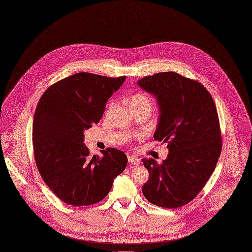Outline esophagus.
Returning <instances> with one entry per match:
<instances>
[{
  "instance_id": "esophagus-1",
  "label": "esophagus",
  "mask_w": 252,
  "mask_h": 252,
  "mask_svg": "<svg viewBox=\"0 0 252 252\" xmlns=\"http://www.w3.org/2000/svg\"><path fill=\"white\" fill-rule=\"evenodd\" d=\"M127 159H128V162L130 164H134V165H136V164H138L140 162L139 159L136 156H133V155H128Z\"/></svg>"
}]
</instances>
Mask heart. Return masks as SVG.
I'll return each instance as SVG.
<instances>
[{
	"label": "heart",
	"mask_w": 252,
	"mask_h": 252,
	"mask_svg": "<svg viewBox=\"0 0 252 252\" xmlns=\"http://www.w3.org/2000/svg\"><path fill=\"white\" fill-rule=\"evenodd\" d=\"M129 106L132 110L142 109V108H152V101L150 97L144 93H135L130 97ZM114 107V102H111L107 108L106 113L108 114Z\"/></svg>",
	"instance_id": "heart-1"
}]
</instances>
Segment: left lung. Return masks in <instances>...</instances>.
<instances>
[{
    "label": "left lung",
    "mask_w": 252,
    "mask_h": 252,
    "mask_svg": "<svg viewBox=\"0 0 252 252\" xmlns=\"http://www.w3.org/2000/svg\"><path fill=\"white\" fill-rule=\"evenodd\" d=\"M137 84L157 99L160 114L153 137L168 143L169 149L161 164L152 158L142 159L149 172L143 196L158 207H183L204 188L220 155L215 102L200 82L175 72L145 76Z\"/></svg>",
    "instance_id": "8db88e82"
}]
</instances>
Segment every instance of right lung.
I'll return each mask as SVG.
<instances>
[{
  "label": "right lung",
  "instance_id": "1",
  "mask_svg": "<svg viewBox=\"0 0 252 252\" xmlns=\"http://www.w3.org/2000/svg\"><path fill=\"white\" fill-rule=\"evenodd\" d=\"M125 79L76 73L54 83L37 104L32 124L36 167L44 183L68 205L101 202L126 169L124 151L109 147L102 157H92L83 143L84 131L99 123Z\"/></svg>",
  "mask_w": 252,
  "mask_h": 252
}]
</instances>
